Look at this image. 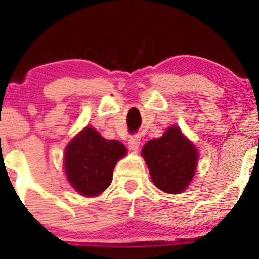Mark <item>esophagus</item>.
Listing matches in <instances>:
<instances>
[{"label": "esophagus", "instance_id": "obj_1", "mask_svg": "<svg viewBox=\"0 0 259 259\" xmlns=\"http://www.w3.org/2000/svg\"><path fill=\"white\" fill-rule=\"evenodd\" d=\"M140 142H141V139H140L139 135H134L129 139L127 141V145H129V148L132 151H138L140 147Z\"/></svg>", "mask_w": 259, "mask_h": 259}]
</instances>
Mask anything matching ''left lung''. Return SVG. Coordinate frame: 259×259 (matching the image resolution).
I'll return each instance as SVG.
<instances>
[{
  "label": "left lung",
  "instance_id": "8db88e82",
  "mask_svg": "<svg viewBox=\"0 0 259 259\" xmlns=\"http://www.w3.org/2000/svg\"><path fill=\"white\" fill-rule=\"evenodd\" d=\"M142 157L154 185L173 195L187 189L198 160L195 145L178 126H169L160 138L147 141L142 147Z\"/></svg>",
  "mask_w": 259,
  "mask_h": 259
}]
</instances>
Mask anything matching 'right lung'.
<instances>
[{"label":"right lung","mask_w":259,"mask_h":259,"mask_svg":"<svg viewBox=\"0 0 259 259\" xmlns=\"http://www.w3.org/2000/svg\"><path fill=\"white\" fill-rule=\"evenodd\" d=\"M126 152L121 142L107 140L96 129L86 126L65 147L67 179L80 195L99 196L111 185L115 164Z\"/></svg>","instance_id":"1"}]
</instances>
